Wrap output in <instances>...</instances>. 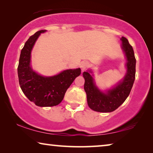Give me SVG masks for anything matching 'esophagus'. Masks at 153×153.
Instances as JSON below:
<instances>
[{"mask_svg": "<svg viewBox=\"0 0 153 153\" xmlns=\"http://www.w3.org/2000/svg\"><path fill=\"white\" fill-rule=\"evenodd\" d=\"M88 63L87 61H83L80 64V67H81V69L82 71H84L85 69H86L88 67Z\"/></svg>", "mask_w": 153, "mask_h": 153, "instance_id": "obj_1", "label": "esophagus"}]
</instances>
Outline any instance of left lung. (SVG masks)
Returning <instances> with one entry per match:
<instances>
[{
  "mask_svg": "<svg viewBox=\"0 0 153 153\" xmlns=\"http://www.w3.org/2000/svg\"><path fill=\"white\" fill-rule=\"evenodd\" d=\"M121 48L125 53L127 62V73L124 78L117 85L107 92H102L96 86L94 78L90 73L84 71V90L86 93L87 102L89 107L97 112H112L123 104L132 88L136 74V58L132 46L127 38L121 37Z\"/></svg>",
  "mask_w": 153,
  "mask_h": 153,
  "instance_id": "1",
  "label": "left lung"
}]
</instances>
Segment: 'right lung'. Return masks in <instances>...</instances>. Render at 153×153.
<instances>
[{"label":"right lung","mask_w":153,"mask_h":153,"mask_svg":"<svg viewBox=\"0 0 153 153\" xmlns=\"http://www.w3.org/2000/svg\"><path fill=\"white\" fill-rule=\"evenodd\" d=\"M45 32L38 31L25 43L21 51L17 73L21 89L30 101L38 107H53L63 100L67 90L81 74V69H67L51 77L40 76L33 70L30 65L31 52L40 33Z\"/></svg>","instance_id":"obj_1"}]
</instances>
